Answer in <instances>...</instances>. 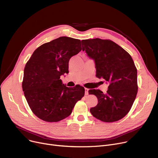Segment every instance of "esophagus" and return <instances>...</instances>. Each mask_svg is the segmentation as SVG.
I'll return each instance as SVG.
<instances>
[{"label":"esophagus","instance_id":"1","mask_svg":"<svg viewBox=\"0 0 158 158\" xmlns=\"http://www.w3.org/2000/svg\"><path fill=\"white\" fill-rule=\"evenodd\" d=\"M85 95H88V89L86 88H85Z\"/></svg>","mask_w":158,"mask_h":158}]
</instances>
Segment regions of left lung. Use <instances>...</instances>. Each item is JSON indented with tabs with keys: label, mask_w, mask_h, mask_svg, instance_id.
I'll return each instance as SVG.
<instances>
[{
	"label": "left lung",
	"mask_w": 158,
	"mask_h": 158,
	"mask_svg": "<svg viewBox=\"0 0 158 158\" xmlns=\"http://www.w3.org/2000/svg\"><path fill=\"white\" fill-rule=\"evenodd\" d=\"M82 51L95 63L96 77L110 82L106 94L89 89L98 104L90 109L94 117L104 122L118 121L129 113L138 92L137 69L130 54L110 40H82Z\"/></svg>",
	"instance_id": "obj_1"
}]
</instances>
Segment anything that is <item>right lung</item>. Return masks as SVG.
<instances>
[{
    "label": "right lung",
    "mask_w": 158,
    "mask_h": 158,
    "mask_svg": "<svg viewBox=\"0 0 158 158\" xmlns=\"http://www.w3.org/2000/svg\"><path fill=\"white\" fill-rule=\"evenodd\" d=\"M81 40L61 36L45 43L33 52L24 69L22 89L32 113L45 122L68 117L85 88L63 84L60 76L69 73L70 58L81 51Z\"/></svg>",
    "instance_id": "obj_1"
}]
</instances>
